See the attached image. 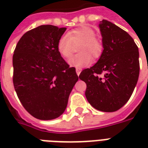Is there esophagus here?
<instances>
[{
	"label": "esophagus",
	"mask_w": 148,
	"mask_h": 148,
	"mask_svg": "<svg viewBox=\"0 0 148 148\" xmlns=\"http://www.w3.org/2000/svg\"><path fill=\"white\" fill-rule=\"evenodd\" d=\"M81 71H82V69L81 68H76V73L77 75H79V74H81Z\"/></svg>",
	"instance_id": "34e87169"
}]
</instances>
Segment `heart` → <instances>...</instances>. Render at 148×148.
Segmentation results:
<instances>
[{"instance_id": "heart-1", "label": "heart", "mask_w": 148, "mask_h": 148, "mask_svg": "<svg viewBox=\"0 0 148 148\" xmlns=\"http://www.w3.org/2000/svg\"><path fill=\"white\" fill-rule=\"evenodd\" d=\"M95 31L89 27H81L71 31L68 34H64L59 39L58 50L64 58H69L73 53V44H81L78 47L80 53L71 58L68 61L71 66L77 68L87 67L92 61L93 58H97L101 54L103 46L95 38Z\"/></svg>"}]
</instances>
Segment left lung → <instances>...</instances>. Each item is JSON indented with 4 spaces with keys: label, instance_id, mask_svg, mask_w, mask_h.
Returning a JSON list of instances; mask_svg holds the SVG:
<instances>
[{
    "label": "left lung",
    "instance_id": "obj_1",
    "mask_svg": "<svg viewBox=\"0 0 148 148\" xmlns=\"http://www.w3.org/2000/svg\"><path fill=\"white\" fill-rule=\"evenodd\" d=\"M103 51L97 62L81 71L85 96L93 108L114 112L128 101L138 83L139 51L126 31L107 20L100 21ZM103 73V78L99 76Z\"/></svg>",
    "mask_w": 148,
    "mask_h": 148
}]
</instances>
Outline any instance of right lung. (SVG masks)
I'll return each mask as SVG.
<instances>
[{"mask_svg":"<svg viewBox=\"0 0 148 148\" xmlns=\"http://www.w3.org/2000/svg\"><path fill=\"white\" fill-rule=\"evenodd\" d=\"M65 27L40 25L27 31L17 43L13 55L15 91L22 105L39 120L60 117L78 81L58 50Z\"/></svg>","mask_w":148,"mask_h":148,"instance_id":"right-lung-1","label":"right lung"}]
</instances>
